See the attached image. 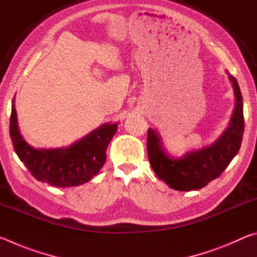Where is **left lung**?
<instances>
[{"label": "left lung", "instance_id": "left-lung-1", "mask_svg": "<svg viewBox=\"0 0 257 257\" xmlns=\"http://www.w3.org/2000/svg\"><path fill=\"white\" fill-rule=\"evenodd\" d=\"M229 80L234 93V110L228 128L211 145L175 158L165 151L155 129L150 128L147 132V153L152 169L170 188L182 191L201 189L219 177L237 155L245 127L242 96L236 78L229 75Z\"/></svg>", "mask_w": 257, "mask_h": 257}]
</instances>
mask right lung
<instances>
[{
    "label": "right lung",
    "instance_id": "add662e5",
    "mask_svg": "<svg viewBox=\"0 0 257 257\" xmlns=\"http://www.w3.org/2000/svg\"><path fill=\"white\" fill-rule=\"evenodd\" d=\"M118 123L106 122L68 147L35 149L21 136L12 101L10 137L21 162L38 181L51 186L73 187L88 182L103 168L106 147L118 130Z\"/></svg>",
    "mask_w": 257,
    "mask_h": 257
}]
</instances>
